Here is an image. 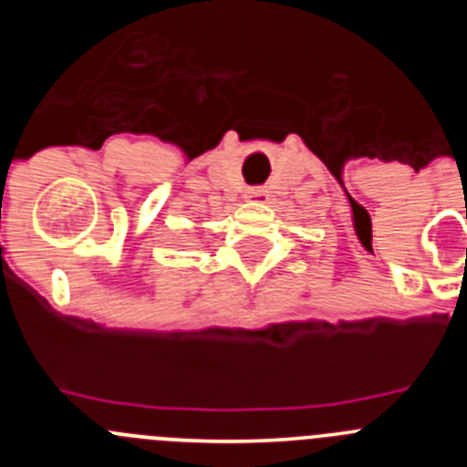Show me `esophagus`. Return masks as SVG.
<instances>
[{"label": "esophagus", "instance_id": "esophagus-1", "mask_svg": "<svg viewBox=\"0 0 467 467\" xmlns=\"http://www.w3.org/2000/svg\"><path fill=\"white\" fill-rule=\"evenodd\" d=\"M245 198L247 201H254V203H262V201H266V198H269V192H266L264 187H253V189H247Z\"/></svg>", "mask_w": 467, "mask_h": 467}]
</instances>
